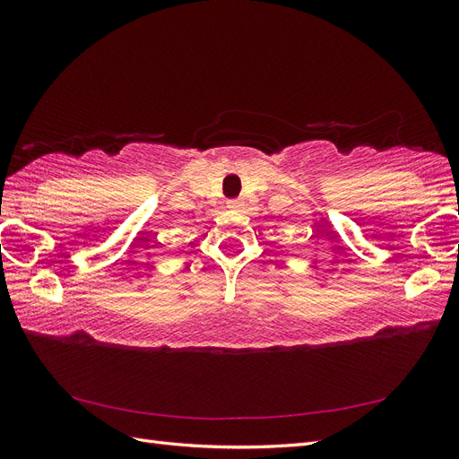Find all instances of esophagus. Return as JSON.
Segmentation results:
<instances>
[{
	"label": "esophagus",
	"mask_w": 459,
	"mask_h": 459,
	"mask_svg": "<svg viewBox=\"0 0 459 459\" xmlns=\"http://www.w3.org/2000/svg\"><path fill=\"white\" fill-rule=\"evenodd\" d=\"M228 206L231 208V211H238V208L243 206V203L239 199H231V201H228Z\"/></svg>",
	"instance_id": "34e87169"
}]
</instances>
